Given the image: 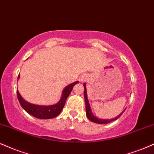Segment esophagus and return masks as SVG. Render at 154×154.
<instances>
[{
  "mask_svg": "<svg viewBox=\"0 0 154 154\" xmlns=\"http://www.w3.org/2000/svg\"><path fill=\"white\" fill-rule=\"evenodd\" d=\"M86 79H87V77H86V76H83L82 77H81L80 80L82 81V82H84V81H85Z\"/></svg>",
  "mask_w": 154,
  "mask_h": 154,
  "instance_id": "34e87169",
  "label": "esophagus"
}]
</instances>
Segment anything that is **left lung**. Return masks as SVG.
I'll list each match as a JSON object with an SVG mask.
<instances>
[{"label": "left lung", "instance_id": "1", "mask_svg": "<svg viewBox=\"0 0 154 154\" xmlns=\"http://www.w3.org/2000/svg\"><path fill=\"white\" fill-rule=\"evenodd\" d=\"M84 88H85V90H84V97H85V100L86 114H87V116H88V119L91 120V122H95V123H98V124H107V123L111 122L114 121V120L117 119L118 118H119L120 116H121V115H122V113L124 112V111H123L122 113V114H120L119 116H117L116 118H114V119H98V118L95 117V116L93 114V113H92L91 106H90L89 102H88V96H87V91H86L85 84H84Z\"/></svg>", "mask_w": 154, "mask_h": 154}]
</instances>
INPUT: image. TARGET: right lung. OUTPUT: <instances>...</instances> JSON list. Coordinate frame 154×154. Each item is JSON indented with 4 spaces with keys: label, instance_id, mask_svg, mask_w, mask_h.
I'll return each instance as SVG.
<instances>
[{
    "label": "right lung",
    "instance_id": "add662e5",
    "mask_svg": "<svg viewBox=\"0 0 154 154\" xmlns=\"http://www.w3.org/2000/svg\"><path fill=\"white\" fill-rule=\"evenodd\" d=\"M19 78V75L18 79ZM78 81L77 82L72 83V84L69 85L63 90L62 96H61V100L58 103L55 104L52 106H38L35 105V104H32L30 103H28L25 100L23 99V98L19 94L18 90H17V98L20 103L21 106L23 109L25 110L26 112L29 113L32 116H35V117L39 118V119H51V118H54L57 116L62 111L63 106H64L65 102L68 98V96L71 93L72 88L75 86V84L78 83Z\"/></svg>",
    "mask_w": 154,
    "mask_h": 154
}]
</instances>
